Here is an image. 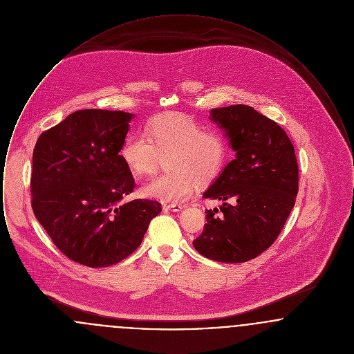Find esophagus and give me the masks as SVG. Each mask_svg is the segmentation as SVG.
Listing matches in <instances>:
<instances>
[{
	"instance_id": "esophagus-1",
	"label": "esophagus",
	"mask_w": 354,
	"mask_h": 354,
	"mask_svg": "<svg viewBox=\"0 0 354 354\" xmlns=\"http://www.w3.org/2000/svg\"><path fill=\"white\" fill-rule=\"evenodd\" d=\"M183 207L180 204H175V203H165L163 204V209L165 211H172V212H179Z\"/></svg>"
}]
</instances>
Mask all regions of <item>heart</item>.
Instances as JSON below:
<instances>
[{"label":"heart","mask_w":354,"mask_h":354,"mask_svg":"<svg viewBox=\"0 0 354 354\" xmlns=\"http://www.w3.org/2000/svg\"><path fill=\"white\" fill-rule=\"evenodd\" d=\"M143 135L124 138L120 159L135 175H150L158 169L160 158L169 156V172L153 178L142 187L146 198L165 203L187 199L195 182L207 185L223 169L228 146L224 136L205 130L195 119L183 114H166L150 120Z\"/></svg>","instance_id":"1"}]
</instances>
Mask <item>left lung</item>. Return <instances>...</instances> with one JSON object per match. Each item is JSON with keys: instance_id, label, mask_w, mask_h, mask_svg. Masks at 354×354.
<instances>
[{"instance_id": "obj_1", "label": "left lung", "mask_w": 354, "mask_h": 354, "mask_svg": "<svg viewBox=\"0 0 354 354\" xmlns=\"http://www.w3.org/2000/svg\"><path fill=\"white\" fill-rule=\"evenodd\" d=\"M235 159L203 194L221 202L205 209L198 252L219 263H244L268 250L281 232L299 191V166L286 131L251 106L212 109Z\"/></svg>"}]
</instances>
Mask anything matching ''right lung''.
<instances>
[{
  "mask_svg": "<svg viewBox=\"0 0 354 354\" xmlns=\"http://www.w3.org/2000/svg\"><path fill=\"white\" fill-rule=\"evenodd\" d=\"M134 114L78 110L42 133L32 172L34 215L57 248L91 268L117 264L140 245L160 203L135 199L120 147Z\"/></svg>",
  "mask_w": 354,
  "mask_h": 354,
  "instance_id": "1",
  "label": "right lung"
}]
</instances>
